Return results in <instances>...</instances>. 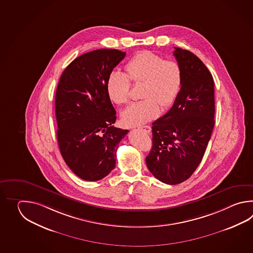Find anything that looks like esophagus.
Returning <instances> with one entry per match:
<instances>
[{
	"mask_svg": "<svg viewBox=\"0 0 253 253\" xmlns=\"http://www.w3.org/2000/svg\"><path fill=\"white\" fill-rule=\"evenodd\" d=\"M140 130L141 131H143V132H145V133H147V134H149L151 132V127L149 126H140Z\"/></svg>",
	"mask_w": 253,
	"mask_h": 253,
	"instance_id": "obj_1",
	"label": "esophagus"
}]
</instances>
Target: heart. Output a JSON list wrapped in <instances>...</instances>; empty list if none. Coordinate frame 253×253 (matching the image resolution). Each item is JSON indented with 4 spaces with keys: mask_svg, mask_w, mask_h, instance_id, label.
<instances>
[{
    "mask_svg": "<svg viewBox=\"0 0 253 253\" xmlns=\"http://www.w3.org/2000/svg\"><path fill=\"white\" fill-rule=\"evenodd\" d=\"M125 69L126 75L117 70L109 74L106 88L109 99L121 106L128 102L130 81L143 84L141 97L144 99L131 104L121 113L126 126H138L156 119L160 107L170 108L177 98L183 83V70L176 61L143 50L135 54Z\"/></svg>",
    "mask_w": 253,
    "mask_h": 253,
    "instance_id": "heart-1",
    "label": "heart"
}]
</instances>
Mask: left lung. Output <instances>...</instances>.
Returning a JSON list of instances; mask_svg holds the SVG:
<instances>
[{
	"mask_svg": "<svg viewBox=\"0 0 253 253\" xmlns=\"http://www.w3.org/2000/svg\"><path fill=\"white\" fill-rule=\"evenodd\" d=\"M183 83L170 110L152 126V149L145 162L152 174L167 184L187 180L202 161L214 126V82L193 52L174 48Z\"/></svg>",
	"mask_w": 253,
	"mask_h": 253,
	"instance_id": "obj_1",
	"label": "left lung"
}]
</instances>
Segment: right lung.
<instances>
[{
	"instance_id": "obj_1",
	"label": "right lung",
	"mask_w": 253,
	"mask_h": 253,
	"mask_svg": "<svg viewBox=\"0 0 253 253\" xmlns=\"http://www.w3.org/2000/svg\"><path fill=\"white\" fill-rule=\"evenodd\" d=\"M126 52L101 48L76 58L60 76L55 97L60 154L79 177L98 181L116 167L128 130L115 127L116 110L106 84Z\"/></svg>"
}]
</instances>
